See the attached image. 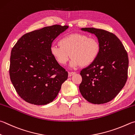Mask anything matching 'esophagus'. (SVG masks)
Segmentation results:
<instances>
[{
    "instance_id": "obj_1",
    "label": "esophagus",
    "mask_w": 135,
    "mask_h": 135,
    "mask_svg": "<svg viewBox=\"0 0 135 135\" xmlns=\"http://www.w3.org/2000/svg\"><path fill=\"white\" fill-rule=\"evenodd\" d=\"M75 74V72H68V76H69V77H71V76H72Z\"/></svg>"
}]
</instances>
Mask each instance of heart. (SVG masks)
Instances as JSON below:
<instances>
[{
	"label": "heart",
	"mask_w": 135,
	"mask_h": 135,
	"mask_svg": "<svg viewBox=\"0 0 135 135\" xmlns=\"http://www.w3.org/2000/svg\"><path fill=\"white\" fill-rule=\"evenodd\" d=\"M60 46L51 47V55L60 65H65L72 57L70 66L73 68L91 65L97 59L100 51L99 41L81 33H73L62 37Z\"/></svg>",
	"instance_id": "1"
}]
</instances>
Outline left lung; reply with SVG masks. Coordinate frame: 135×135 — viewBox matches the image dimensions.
<instances>
[{
    "mask_svg": "<svg viewBox=\"0 0 135 135\" xmlns=\"http://www.w3.org/2000/svg\"><path fill=\"white\" fill-rule=\"evenodd\" d=\"M81 30L97 36L100 51L94 62L81 71L80 91L91 103H106L113 99L126 84L128 55L121 41L113 33L94 28Z\"/></svg>",
    "mask_w": 135,
    "mask_h": 135,
    "instance_id": "obj_1",
    "label": "left lung"
}]
</instances>
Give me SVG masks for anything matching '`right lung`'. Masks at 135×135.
Wrapping results in <instances>:
<instances>
[{"label": "right lung", "mask_w": 135, "mask_h": 135, "mask_svg": "<svg viewBox=\"0 0 135 135\" xmlns=\"http://www.w3.org/2000/svg\"><path fill=\"white\" fill-rule=\"evenodd\" d=\"M68 28L54 25L23 35L12 49L9 75L16 91L25 102L35 105L52 102L68 72L51 55L53 41Z\"/></svg>", "instance_id": "right-lung-1"}]
</instances>
